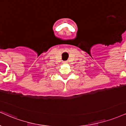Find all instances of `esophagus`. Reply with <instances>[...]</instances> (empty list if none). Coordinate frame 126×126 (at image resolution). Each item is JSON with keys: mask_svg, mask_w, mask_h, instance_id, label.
Here are the masks:
<instances>
[{"mask_svg": "<svg viewBox=\"0 0 126 126\" xmlns=\"http://www.w3.org/2000/svg\"><path fill=\"white\" fill-rule=\"evenodd\" d=\"M67 63H68V62H67V61H64V62H63V63H64V64H67Z\"/></svg>", "mask_w": 126, "mask_h": 126, "instance_id": "esophagus-1", "label": "esophagus"}]
</instances>
